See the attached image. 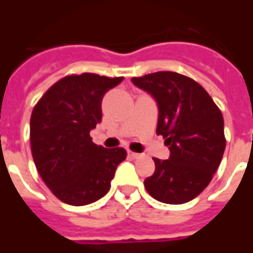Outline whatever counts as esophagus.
Listing matches in <instances>:
<instances>
[{
    "label": "esophagus",
    "mask_w": 253,
    "mask_h": 253,
    "mask_svg": "<svg viewBox=\"0 0 253 253\" xmlns=\"http://www.w3.org/2000/svg\"><path fill=\"white\" fill-rule=\"evenodd\" d=\"M128 157H131V159H139V157H141V154L134 153V152H128Z\"/></svg>",
    "instance_id": "1"
}]
</instances>
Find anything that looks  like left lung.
I'll use <instances>...</instances> for the list:
<instances>
[{
  "label": "left lung",
  "mask_w": 253,
  "mask_h": 253,
  "mask_svg": "<svg viewBox=\"0 0 253 253\" xmlns=\"http://www.w3.org/2000/svg\"><path fill=\"white\" fill-rule=\"evenodd\" d=\"M159 107L157 135L165 138L169 159H153L156 170L143 181L154 199L181 205L211 181L225 152L221 111L201 85L175 72L131 78Z\"/></svg>",
  "instance_id": "obj_1"
}]
</instances>
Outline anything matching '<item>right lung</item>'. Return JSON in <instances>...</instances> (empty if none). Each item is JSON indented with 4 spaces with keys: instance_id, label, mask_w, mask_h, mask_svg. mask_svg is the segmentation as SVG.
<instances>
[{
    "instance_id": "obj_1",
    "label": "right lung",
    "mask_w": 253,
    "mask_h": 253,
    "mask_svg": "<svg viewBox=\"0 0 253 253\" xmlns=\"http://www.w3.org/2000/svg\"><path fill=\"white\" fill-rule=\"evenodd\" d=\"M123 77L93 73L67 76L52 85L31 115V149L36 169L54 195L72 206L99 201L108 192L123 148L105 149L89 135L101 122V101Z\"/></svg>"
}]
</instances>
